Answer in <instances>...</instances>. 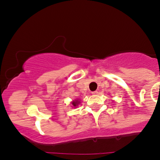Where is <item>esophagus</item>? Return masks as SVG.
<instances>
[{
    "label": "esophagus",
    "mask_w": 160,
    "mask_h": 160,
    "mask_svg": "<svg viewBox=\"0 0 160 160\" xmlns=\"http://www.w3.org/2000/svg\"><path fill=\"white\" fill-rule=\"evenodd\" d=\"M98 91H94V92H92V94L95 95V94H98Z\"/></svg>",
    "instance_id": "esophagus-1"
}]
</instances>
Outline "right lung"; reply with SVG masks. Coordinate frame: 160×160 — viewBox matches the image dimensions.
Returning <instances> with one entry per match:
<instances>
[{
	"label": "right lung",
	"mask_w": 160,
	"mask_h": 160,
	"mask_svg": "<svg viewBox=\"0 0 160 160\" xmlns=\"http://www.w3.org/2000/svg\"><path fill=\"white\" fill-rule=\"evenodd\" d=\"M72 106H73L74 107H76L78 106V104L80 103V101H79V100H74L73 102H72Z\"/></svg>",
	"instance_id": "add662e5"
}]
</instances>
